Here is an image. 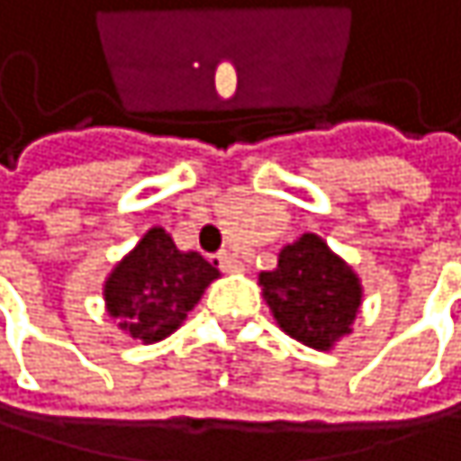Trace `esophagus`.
Masks as SVG:
<instances>
[{"label":"esophagus","instance_id":"obj_1","mask_svg":"<svg viewBox=\"0 0 461 461\" xmlns=\"http://www.w3.org/2000/svg\"><path fill=\"white\" fill-rule=\"evenodd\" d=\"M216 258H219V267H221V272H227V275H237V272H242V261H240L234 253H230V250L219 253Z\"/></svg>","mask_w":461,"mask_h":461}]
</instances>
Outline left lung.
Instances as JSON below:
<instances>
[{
	"label": "left lung",
	"mask_w": 461,
	"mask_h": 461,
	"mask_svg": "<svg viewBox=\"0 0 461 461\" xmlns=\"http://www.w3.org/2000/svg\"><path fill=\"white\" fill-rule=\"evenodd\" d=\"M258 285L277 325L321 352L352 333L363 304L357 272L312 231L285 245L277 253V267L258 275Z\"/></svg>",
	"instance_id": "left-lung-1"
}]
</instances>
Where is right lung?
Here are the masks:
<instances>
[{
    "label": "right lung",
    "mask_w": 461,
    "mask_h": 461,
    "mask_svg": "<svg viewBox=\"0 0 461 461\" xmlns=\"http://www.w3.org/2000/svg\"><path fill=\"white\" fill-rule=\"evenodd\" d=\"M216 277V261L178 250L167 231L151 227L106 277V312L128 336L154 344L181 328Z\"/></svg>",
    "instance_id": "right-lung-1"
}]
</instances>
